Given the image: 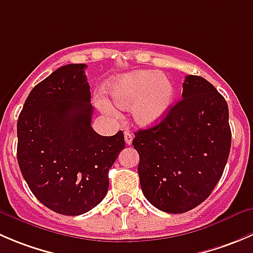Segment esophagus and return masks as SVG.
I'll list each match as a JSON object with an SVG mask.
<instances>
[{"mask_svg":"<svg viewBox=\"0 0 253 253\" xmlns=\"http://www.w3.org/2000/svg\"><path fill=\"white\" fill-rule=\"evenodd\" d=\"M132 139H133V134L129 133L128 131H125V142H126V144H132Z\"/></svg>","mask_w":253,"mask_h":253,"instance_id":"1","label":"esophagus"}]
</instances>
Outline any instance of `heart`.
Masks as SVG:
<instances>
[{
	"mask_svg": "<svg viewBox=\"0 0 253 253\" xmlns=\"http://www.w3.org/2000/svg\"><path fill=\"white\" fill-rule=\"evenodd\" d=\"M109 91L119 109H132V117L138 126L149 127L159 124L168 114L174 97V86L167 75L153 70H138L119 75L110 83ZM101 110L114 115L106 101Z\"/></svg>",
	"mask_w": 253,
	"mask_h": 253,
	"instance_id": "obj_1",
	"label": "heart"
}]
</instances>
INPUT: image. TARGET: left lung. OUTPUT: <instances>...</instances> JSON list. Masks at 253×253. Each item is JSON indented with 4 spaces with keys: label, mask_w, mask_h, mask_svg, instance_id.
<instances>
[{
    "label": "left lung",
    "mask_w": 253,
    "mask_h": 253,
    "mask_svg": "<svg viewBox=\"0 0 253 253\" xmlns=\"http://www.w3.org/2000/svg\"><path fill=\"white\" fill-rule=\"evenodd\" d=\"M142 192L153 207L181 214L219 183L231 148L229 107L204 78L188 75L181 100L156 126L134 132Z\"/></svg>",
    "instance_id": "obj_1"
}]
</instances>
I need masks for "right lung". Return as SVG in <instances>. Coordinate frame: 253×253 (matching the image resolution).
Masks as SVG:
<instances>
[{
    "mask_svg": "<svg viewBox=\"0 0 253 253\" xmlns=\"http://www.w3.org/2000/svg\"><path fill=\"white\" fill-rule=\"evenodd\" d=\"M85 64H68L29 92L17 121V159L31 192L48 209L82 215L101 203L109 169L125 148L124 132L91 127Z\"/></svg>",
    "mask_w": 253,
    "mask_h": 253,
    "instance_id": "right-lung-1",
    "label": "right lung"
}]
</instances>
